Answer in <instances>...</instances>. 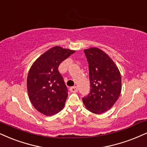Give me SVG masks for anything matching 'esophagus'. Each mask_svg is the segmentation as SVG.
<instances>
[{"label": "esophagus", "mask_w": 147, "mask_h": 147, "mask_svg": "<svg viewBox=\"0 0 147 147\" xmlns=\"http://www.w3.org/2000/svg\"><path fill=\"white\" fill-rule=\"evenodd\" d=\"M69 90L72 93H76V92L78 91V87H76V86H72V87L69 88Z\"/></svg>", "instance_id": "obj_1"}]
</instances>
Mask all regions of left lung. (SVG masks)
I'll return each instance as SVG.
<instances>
[{"mask_svg": "<svg viewBox=\"0 0 147 147\" xmlns=\"http://www.w3.org/2000/svg\"><path fill=\"white\" fill-rule=\"evenodd\" d=\"M88 63L90 93L82 97L86 109L95 114L108 111L115 104L121 91L119 69L109 56L97 48L84 50Z\"/></svg>", "mask_w": 147, "mask_h": 147, "instance_id": "obj_1", "label": "left lung"}]
</instances>
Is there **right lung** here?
Wrapping results in <instances>:
<instances>
[{
	"label": "right lung",
	"instance_id": "1",
	"mask_svg": "<svg viewBox=\"0 0 147 147\" xmlns=\"http://www.w3.org/2000/svg\"><path fill=\"white\" fill-rule=\"evenodd\" d=\"M75 51L56 46L35 61L27 78V89L32 106L46 116H52L64 108L68 90L58 68Z\"/></svg>",
	"mask_w": 147,
	"mask_h": 147
}]
</instances>
